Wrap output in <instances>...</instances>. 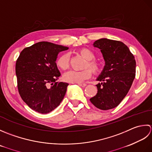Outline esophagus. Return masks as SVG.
I'll list each match as a JSON object with an SVG mask.
<instances>
[{"label":"esophagus","instance_id":"34e87169","mask_svg":"<svg viewBox=\"0 0 152 152\" xmlns=\"http://www.w3.org/2000/svg\"><path fill=\"white\" fill-rule=\"evenodd\" d=\"M78 84V85L80 86H83V87H85V86H86V84L85 83H77Z\"/></svg>","mask_w":152,"mask_h":152}]
</instances>
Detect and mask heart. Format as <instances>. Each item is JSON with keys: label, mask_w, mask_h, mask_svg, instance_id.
I'll return each mask as SVG.
<instances>
[{"label": "heart", "mask_w": 152, "mask_h": 152, "mask_svg": "<svg viewBox=\"0 0 152 152\" xmlns=\"http://www.w3.org/2000/svg\"><path fill=\"white\" fill-rule=\"evenodd\" d=\"M78 53L86 60L84 68H89L94 74L100 72V66L96 61L94 60L95 54L91 50L86 48H82L78 50ZM56 66L61 70H66L69 67V56L68 54H62L58 56L56 60ZM89 69V70H90ZM89 69L76 72L69 71L64 74V79L71 83H82L92 76L91 71Z\"/></svg>", "instance_id": "b5f03b06"}]
</instances>
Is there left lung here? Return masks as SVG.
<instances>
[{
	"instance_id": "left-lung-1",
	"label": "left lung",
	"mask_w": 152,
	"mask_h": 152,
	"mask_svg": "<svg viewBox=\"0 0 152 152\" xmlns=\"http://www.w3.org/2000/svg\"><path fill=\"white\" fill-rule=\"evenodd\" d=\"M100 49L105 66L97 80L98 92L90 99L95 107L107 110L117 107L131 88L136 75L134 56L123 42L100 39L94 44Z\"/></svg>"
}]
</instances>
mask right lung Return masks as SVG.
Returning <instances> with one entry per match:
<instances>
[{
  "label": "right lung",
  "instance_id": "1",
  "mask_svg": "<svg viewBox=\"0 0 152 152\" xmlns=\"http://www.w3.org/2000/svg\"><path fill=\"white\" fill-rule=\"evenodd\" d=\"M68 47L49 42H39L21 52L15 64L18 92L34 111L45 114L62 101L68 83L58 82L61 75L56 60L59 52Z\"/></svg>",
  "mask_w": 152,
  "mask_h": 152
}]
</instances>
